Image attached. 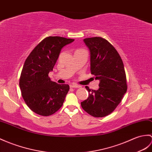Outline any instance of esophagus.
<instances>
[{
	"mask_svg": "<svg viewBox=\"0 0 152 152\" xmlns=\"http://www.w3.org/2000/svg\"><path fill=\"white\" fill-rule=\"evenodd\" d=\"M81 86H79V85H77L76 83H72L70 85V88H80Z\"/></svg>",
	"mask_w": 152,
	"mask_h": 152,
	"instance_id": "obj_1",
	"label": "esophagus"
}]
</instances>
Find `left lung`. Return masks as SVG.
I'll use <instances>...</instances> for the list:
<instances>
[{"instance_id":"left-lung-1","label":"left lung","mask_w":152,"mask_h":152,"mask_svg":"<svg viewBox=\"0 0 152 152\" xmlns=\"http://www.w3.org/2000/svg\"><path fill=\"white\" fill-rule=\"evenodd\" d=\"M83 41L90 51L91 75L100 81V87L91 90L86 86L89 95L81 105L91 116L104 117L115 110L126 93L124 64L118 52L105 39L94 37Z\"/></svg>"}]
</instances>
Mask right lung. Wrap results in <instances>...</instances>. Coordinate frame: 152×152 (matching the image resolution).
I'll use <instances>...</instances> for the list:
<instances>
[{"label": "right lung", "instance_id": "add662e5", "mask_svg": "<svg viewBox=\"0 0 152 152\" xmlns=\"http://www.w3.org/2000/svg\"><path fill=\"white\" fill-rule=\"evenodd\" d=\"M74 41L59 36L46 37L24 62L19 86L24 102L36 113L51 115L63 105L69 86L52 82L48 73L52 71L62 48Z\"/></svg>", "mask_w": 152, "mask_h": 152}]
</instances>
